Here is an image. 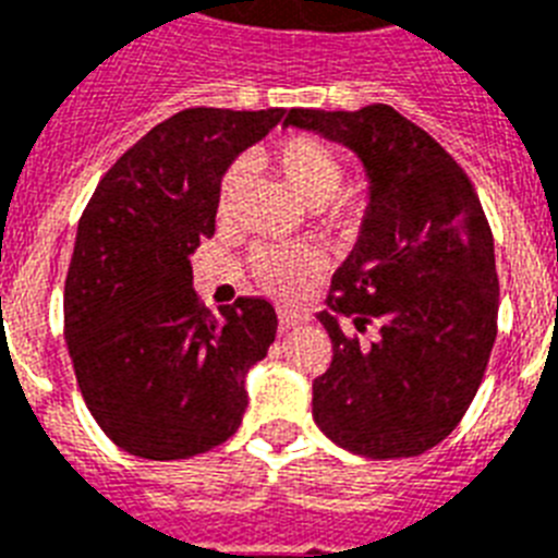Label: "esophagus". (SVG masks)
Masks as SVG:
<instances>
[{
  "mask_svg": "<svg viewBox=\"0 0 558 558\" xmlns=\"http://www.w3.org/2000/svg\"><path fill=\"white\" fill-rule=\"evenodd\" d=\"M278 318L280 327L289 330V327H298V324L310 322V313H306V310H295V306H278Z\"/></svg>",
  "mask_w": 558,
  "mask_h": 558,
  "instance_id": "obj_1",
  "label": "esophagus"
}]
</instances>
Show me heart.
Returning <instances> with one entry per match:
<instances>
[{
    "instance_id": "heart-1",
    "label": "heart",
    "mask_w": 558,
    "mask_h": 558,
    "mask_svg": "<svg viewBox=\"0 0 558 558\" xmlns=\"http://www.w3.org/2000/svg\"><path fill=\"white\" fill-rule=\"evenodd\" d=\"M263 165H269L280 177V182L304 202L306 208H322L324 222L339 228L344 234H353L365 217V202L341 193L344 185V165L336 156L330 144H324L315 135H287L269 153L260 156ZM243 185V170L231 168L219 179L217 210L226 214ZM254 278L263 289L275 295L295 298L301 295L310 280L318 278L322 260L310 248H260L252 260Z\"/></svg>"
}]
</instances>
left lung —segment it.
<instances>
[{"mask_svg": "<svg viewBox=\"0 0 558 558\" xmlns=\"http://www.w3.org/2000/svg\"><path fill=\"white\" fill-rule=\"evenodd\" d=\"M283 124L350 147L371 182L359 240L318 313L332 362L313 381L315 423L362 458L423 454L463 420L498 332L481 199L458 161L388 104L289 109Z\"/></svg>", "mask_w": 558, "mask_h": 558, "instance_id": "1", "label": "left lung"}]
</instances>
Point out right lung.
<instances>
[{"label":"right lung","mask_w":558,"mask_h":558,"mask_svg":"<svg viewBox=\"0 0 558 558\" xmlns=\"http://www.w3.org/2000/svg\"><path fill=\"white\" fill-rule=\"evenodd\" d=\"M283 116L182 109L107 170L83 210L65 344L95 423L135 458H193L243 423L245 373L269 353L278 315L266 298L205 310L191 254L214 234L228 165Z\"/></svg>","instance_id":"right-lung-1"}]
</instances>
